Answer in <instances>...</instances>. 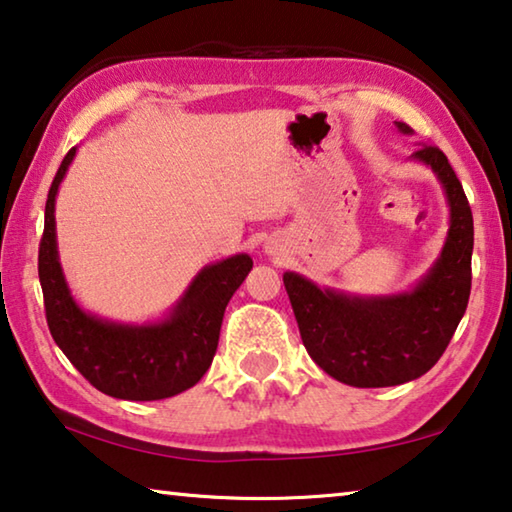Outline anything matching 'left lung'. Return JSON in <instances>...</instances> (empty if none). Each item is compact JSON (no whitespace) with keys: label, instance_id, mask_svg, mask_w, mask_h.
Masks as SVG:
<instances>
[{"label":"left lung","instance_id":"left-lung-1","mask_svg":"<svg viewBox=\"0 0 512 512\" xmlns=\"http://www.w3.org/2000/svg\"><path fill=\"white\" fill-rule=\"evenodd\" d=\"M395 126L413 135L402 121ZM409 160L433 171L449 207L440 255L411 289L361 296L282 275L309 357L341 384L384 388L422 377L443 357L470 300L474 221L463 185L436 146L422 144Z\"/></svg>","mask_w":512,"mask_h":512}]
</instances>
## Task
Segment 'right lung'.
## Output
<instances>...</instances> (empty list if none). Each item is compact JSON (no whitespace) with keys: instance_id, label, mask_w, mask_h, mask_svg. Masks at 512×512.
I'll use <instances>...</instances> for the list:
<instances>
[{"instance_id":"right-lung-1","label":"right lung","mask_w":512,"mask_h":512,"mask_svg":"<svg viewBox=\"0 0 512 512\" xmlns=\"http://www.w3.org/2000/svg\"><path fill=\"white\" fill-rule=\"evenodd\" d=\"M69 149L49 187L38 275L49 332L74 368L117 400L153 402L187 391L212 366L225 307L253 268L246 253L230 255L198 271L169 311L144 323H121L76 302L63 273L56 239V196L76 158Z\"/></svg>"}]
</instances>
